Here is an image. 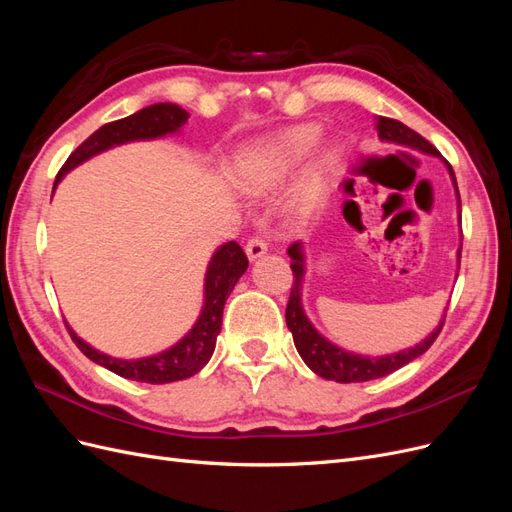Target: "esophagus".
I'll use <instances>...</instances> for the list:
<instances>
[{
	"label": "esophagus",
	"instance_id": "1",
	"mask_svg": "<svg viewBox=\"0 0 512 512\" xmlns=\"http://www.w3.org/2000/svg\"><path fill=\"white\" fill-rule=\"evenodd\" d=\"M245 254H247V258L250 260H258V258H262L267 254V243L262 241L260 237H252L250 241H247V245H245Z\"/></svg>",
	"mask_w": 512,
	"mask_h": 512
}]
</instances>
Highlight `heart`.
Returning a JSON list of instances; mask_svg holds the SVG:
<instances>
[{
	"mask_svg": "<svg viewBox=\"0 0 512 512\" xmlns=\"http://www.w3.org/2000/svg\"><path fill=\"white\" fill-rule=\"evenodd\" d=\"M320 136L322 130L318 123H297L260 138L245 151L239 168L241 179L252 185L284 179L318 145ZM329 166L331 160L324 158L320 162V175L327 173Z\"/></svg>",
	"mask_w": 512,
	"mask_h": 512,
	"instance_id": "1",
	"label": "heart"
}]
</instances>
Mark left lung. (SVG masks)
Returning a JSON list of instances; mask_svg holds the SVG:
<instances>
[{"mask_svg": "<svg viewBox=\"0 0 512 512\" xmlns=\"http://www.w3.org/2000/svg\"><path fill=\"white\" fill-rule=\"evenodd\" d=\"M378 136L380 141H389L395 145H406L410 149H416L421 153H429V156H438L440 151L433 147L427 138H423L418 132L410 130L404 123L397 119H389V117H378ZM446 162V160H444ZM448 173H451L455 192H457V209L461 213V198H459V190H457V179L453 173V166L446 162ZM346 213V209H344ZM288 256L292 258L290 269L294 275V284L290 288V299L286 305V324L292 333L294 346H297V352L301 354V359L305 361V365L318 374L324 380H335V382H367V380H376L382 376L393 374L395 369L408 365L410 361H414L416 356H421L423 352L429 350V346L436 342V337L440 335L442 327H444V318L446 312L440 320V324L433 329L421 344H416L414 348L401 350L395 354H386V356H363V354H354L348 352L344 348H339L335 344H331L327 337H322L314 324L307 320L305 312H303V303H301V286H303V275H305V256H303V245L297 241L288 247ZM457 258H461V250L457 252Z\"/></svg>", "mask_w": 512, "mask_h": 512, "instance_id": "obj_1", "label": "left lung"}]
</instances>
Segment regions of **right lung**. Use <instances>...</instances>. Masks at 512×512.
I'll list each match as a JSON object with an SVG mask.
<instances>
[{"instance_id":"obj_1","label":"right lung","mask_w":512,"mask_h":512,"mask_svg":"<svg viewBox=\"0 0 512 512\" xmlns=\"http://www.w3.org/2000/svg\"><path fill=\"white\" fill-rule=\"evenodd\" d=\"M188 117H190L188 111H183L181 106L160 102V104H151L143 108V111H138L126 119L106 123V126L96 130L87 138V141H83L70 153V158L57 173L55 188L72 168L83 164L89 158L98 156V153L130 141H149V138L173 134L185 126ZM245 269H247V256L237 241H228L220 245L207 267L205 305L196 324L190 329V333L183 339H179L173 348H168L160 354L145 356V359H136V361L115 359V356H108L104 352H98L96 348H91L68 327V324L66 327L70 331L72 342L81 348V352L87 356V359L106 367L108 371H113V374L121 378L149 382V384H166V382L185 380L198 374V371L209 363L211 354L215 350V339H218V333L222 329L224 303L228 299V294L232 292V288H235V284L239 282V277L245 273Z\"/></svg>"}]
</instances>
